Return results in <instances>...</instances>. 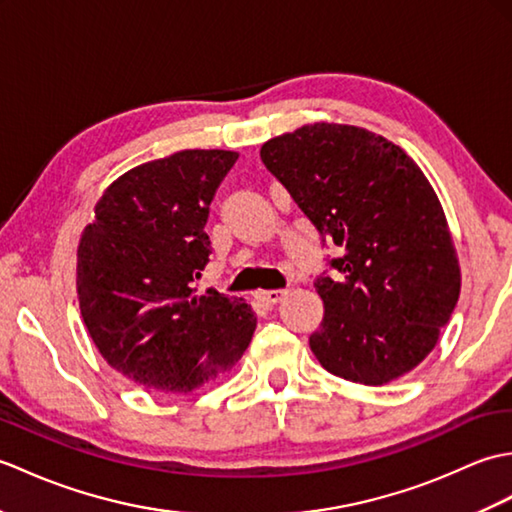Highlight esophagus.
Masks as SVG:
<instances>
[{
    "instance_id": "1",
    "label": "esophagus",
    "mask_w": 512,
    "mask_h": 512,
    "mask_svg": "<svg viewBox=\"0 0 512 512\" xmlns=\"http://www.w3.org/2000/svg\"><path fill=\"white\" fill-rule=\"evenodd\" d=\"M286 297V290H259L257 299L264 303V306H277V303Z\"/></svg>"
}]
</instances>
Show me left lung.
<instances>
[{
    "label": "left lung",
    "mask_w": 512,
    "mask_h": 512,
    "mask_svg": "<svg viewBox=\"0 0 512 512\" xmlns=\"http://www.w3.org/2000/svg\"><path fill=\"white\" fill-rule=\"evenodd\" d=\"M262 162L341 257L314 279L323 321L310 350L330 374L385 385L424 361L460 297L442 204L398 145L314 123L264 143Z\"/></svg>",
    "instance_id": "obj_1"
}]
</instances>
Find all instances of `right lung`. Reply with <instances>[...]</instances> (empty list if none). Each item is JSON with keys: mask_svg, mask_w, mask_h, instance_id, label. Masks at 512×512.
<instances>
[{"mask_svg": "<svg viewBox=\"0 0 512 512\" xmlns=\"http://www.w3.org/2000/svg\"><path fill=\"white\" fill-rule=\"evenodd\" d=\"M235 151L184 149L123 173L94 206L76 253L81 317L116 372L187 394L231 369L257 317L239 297L195 295L211 255L209 206Z\"/></svg>", "mask_w": 512, "mask_h": 512, "instance_id": "obj_1", "label": "right lung"}]
</instances>
